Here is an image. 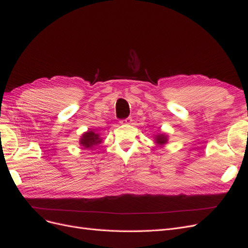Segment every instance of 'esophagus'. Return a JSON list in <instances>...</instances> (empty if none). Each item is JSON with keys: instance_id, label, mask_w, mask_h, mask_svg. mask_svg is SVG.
<instances>
[{"instance_id": "1", "label": "esophagus", "mask_w": 248, "mask_h": 248, "mask_svg": "<svg viewBox=\"0 0 248 248\" xmlns=\"http://www.w3.org/2000/svg\"><path fill=\"white\" fill-rule=\"evenodd\" d=\"M120 124H132V118L128 117V118H125V119L120 120Z\"/></svg>"}]
</instances>
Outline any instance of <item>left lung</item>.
I'll return each instance as SVG.
<instances>
[{"mask_svg":"<svg viewBox=\"0 0 248 248\" xmlns=\"http://www.w3.org/2000/svg\"><path fill=\"white\" fill-rule=\"evenodd\" d=\"M154 142L158 145V147H163L164 144H167L169 141V136L166 133L159 132L154 135Z\"/></svg>","mask_w":248,"mask_h":248,"instance_id":"obj_1","label":"left lung"}]
</instances>
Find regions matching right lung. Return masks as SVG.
Instances as JSON below:
<instances>
[{
    "label": "right lung",
    "instance_id": "obj_1",
    "mask_svg": "<svg viewBox=\"0 0 248 248\" xmlns=\"http://www.w3.org/2000/svg\"><path fill=\"white\" fill-rule=\"evenodd\" d=\"M100 134L95 130H89L85 132L79 138V144L82 147V149L88 150V149H92L95 145H97L101 142Z\"/></svg>",
    "mask_w": 248,
    "mask_h": 248
}]
</instances>
